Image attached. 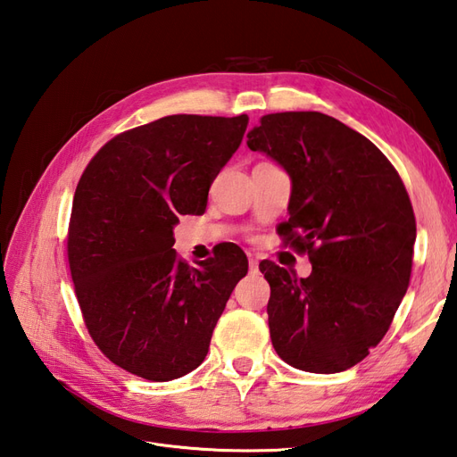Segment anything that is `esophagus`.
Instances as JSON below:
<instances>
[{"label":"esophagus","mask_w":457,"mask_h":457,"mask_svg":"<svg viewBox=\"0 0 457 457\" xmlns=\"http://www.w3.org/2000/svg\"><path fill=\"white\" fill-rule=\"evenodd\" d=\"M249 268H251V272L259 270V259H256V256H253V254H249Z\"/></svg>","instance_id":"obj_1"}]
</instances>
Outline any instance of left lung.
<instances>
[{"label": "left lung", "mask_w": 457, "mask_h": 457, "mask_svg": "<svg viewBox=\"0 0 457 457\" xmlns=\"http://www.w3.org/2000/svg\"><path fill=\"white\" fill-rule=\"evenodd\" d=\"M251 150L282 163L294 189L284 247L307 254L309 278L272 261L268 326L287 365L332 374L380 344L405 295L417 224L405 185L367 137L320 112L261 117Z\"/></svg>", "instance_id": "obj_1"}]
</instances>
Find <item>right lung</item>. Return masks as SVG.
Returning a JSON list of instances; mask_svg holds the SVG:
<instances>
[{"instance_id":"obj_1","label":"right lung","mask_w":457,"mask_h":457,"mask_svg":"<svg viewBox=\"0 0 457 457\" xmlns=\"http://www.w3.org/2000/svg\"><path fill=\"white\" fill-rule=\"evenodd\" d=\"M249 117L166 115L104 145L80 175L67 229L75 295L113 365L168 382L204 361L216 322L249 262L237 245L189 266L173 247L183 214L241 145Z\"/></svg>"}]
</instances>
